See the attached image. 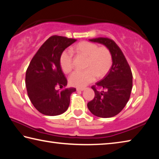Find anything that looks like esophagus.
Returning a JSON list of instances; mask_svg holds the SVG:
<instances>
[{
    "label": "esophagus",
    "mask_w": 159,
    "mask_h": 159,
    "mask_svg": "<svg viewBox=\"0 0 159 159\" xmlns=\"http://www.w3.org/2000/svg\"><path fill=\"white\" fill-rule=\"evenodd\" d=\"M85 89V88H77L76 90L77 91H83Z\"/></svg>",
    "instance_id": "obj_1"
}]
</instances>
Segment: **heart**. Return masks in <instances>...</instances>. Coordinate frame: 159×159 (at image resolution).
<instances>
[{"instance_id":"obj_1","label":"heart","mask_w":159,"mask_h":159,"mask_svg":"<svg viewBox=\"0 0 159 159\" xmlns=\"http://www.w3.org/2000/svg\"><path fill=\"white\" fill-rule=\"evenodd\" d=\"M74 50L87 57L85 67L83 71H75L69 78L70 84L76 87L83 88L93 82L96 76L102 78L109 71L112 65V56L108 48L98 45L93 43L83 41L78 43ZM61 69L68 74L73 68L71 53L64 51L60 57Z\"/></svg>"}]
</instances>
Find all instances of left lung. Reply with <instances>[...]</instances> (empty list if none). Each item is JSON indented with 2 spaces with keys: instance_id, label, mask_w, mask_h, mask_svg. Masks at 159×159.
Wrapping results in <instances>:
<instances>
[{
  "instance_id": "8db88e82",
  "label": "left lung",
  "mask_w": 159,
  "mask_h": 159,
  "mask_svg": "<svg viewBox=\"0 0 159 159\" xmlns=\"http://www.w3.org/2000/svg\"><path fill=\"white\" fill-rule=\"evenodd\" d=\"M89 41L108 48L112 56V65L106 76L92 87L95 98L88 102V108L96 116L113 117L122 111L129 100L133 74L122 51L114 41L107 38Z\"/></svg>"
}]
</instances>
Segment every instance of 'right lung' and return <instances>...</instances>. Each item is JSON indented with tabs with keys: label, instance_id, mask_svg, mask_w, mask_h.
Returning <instances> with one entry per match:
<instances>
[{
	"label": "right lung",
	"instance_id": "1",
	"mask_svg": "<svg viewBox=\"0 0 159 159\" xmlns=\"http://www.w3.org/2000/svg\"><path fill=\"white\" fill-rule=\"evenodd\" d=\"M74 39L53 36L48 39L32 59L26 72L28 96L35 108L46 116H58L69 106L76 88H66L67 80L60 65L61 54L76 42ZM60 87L61 90H57Z\"/></svg>",
	"mask_w": 159,
	"mask_h": 159
}]
</instances>
